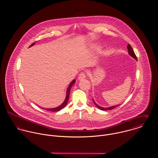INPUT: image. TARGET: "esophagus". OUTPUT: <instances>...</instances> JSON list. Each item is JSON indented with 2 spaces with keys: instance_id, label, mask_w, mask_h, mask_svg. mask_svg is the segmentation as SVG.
<instances>
[{
  "instance_id": "1",
  "label": "esophagus",
  "mask_w": 158,
  "mask_h": 158,
  "mask_svg": "<svg viewBox=\"0 0 158 158\" xmlns=\"http://www.w3.org/2000/svg\"><path fill=\"white\" fill-rule=\"evenodd\" d=\"M85 78H86V73L85 72H82V73H80V75L78 76V80H83Z\"/></svg>"
}]
</instances>
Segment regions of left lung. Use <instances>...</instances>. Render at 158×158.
Instances as JSON below:
<instances>
[{
	"mask_svg": "<svg viewBox=\"0 0 158 158\" xmlns=\"http://www.w3.org/2000/svg\"><path fill=\"white\" fill-rule=\"evenodd\" d=\"M127 48H128V54L131 56V57H133V58H135L136 61H137V57H136V56H135V52H134V51H133V48H132V47H131V46L130 45V44H128V46H127ZM92 100H93V102H94V105L98 108V109H100V110H102V111H107V110H113L114 108H116V107H117V106H118L120 104H118V105H114V106H110V107H108V108H103V107H102V106H99V105H98L95 102V101H94V99H92Z\"/></svg>",
	"mask_w": 158,
	"mask_h": 158,
	"instance_id": "8db88e82",
	"label": "left lung"
}]
</instances>
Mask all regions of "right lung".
<instances>
[{"label":"right lung","mask_w":158,"mask_h":158,"mask_svg":"<svg viewBox=\"0 0 158 158\" xmlns=\"http://www.w3.org/2000/svg\"><path fill=\"white\" fill-rule=\"evenodd\" d=\"M34 44H35V42L34 43H33L32 44H31V45H30L29 47L33 46ZM75 80H73L72 81V82L69 84V86H68V89H67V91H66V96L65 100H64V101L63 102V103L61 105H60L59 106H57V107H56V108H42L44 109L45 110L49 111H52V112H57V111H60V110H61V109H63V108H64V107L66 106V105L68 104V100H69V98L70 91V89H71V88H72V86L75 84ZM40 108H41V107H40Z\"/></svg>","instance_id":"add662e5"}]
</instances>
